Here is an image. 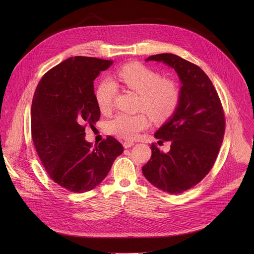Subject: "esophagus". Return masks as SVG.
Here are the masks:
<instances>
[{
  "mask_svg": "<svg viewBox=\"0 0 254 254\" xmlns=\"http://www.w3.org/2000/svg\"><path fill=\"white\" fill-rule=\"evenodd\" d=\"M123 144H124V148H125V149H128V148H130V147L133 146L134 142L131 141V140H125V141L123 142Z\"/></svg>",
  "mask_w": 254,
  "mask_h": 254,
  "instance_id": "esophagus-1",
  "label": "esophagus"
}]
</instances>
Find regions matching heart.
Returning a JSON list of instances; mask_svg holds the SVG:
<instances>
[{"label":"heart","instance_id":"obj_1","mask_svg":"<svg viewBox=\"0 0 254 254\" xmlns=\"http://www.w3.org/2000/svg\"><path fill=\"white\" fill-rule=\"evenodd\" d=\"M116 85L137 93V110L142 111L135 115L121 113L107 122V131L123 138H132L148 127L149 119L143 111L154 121L163 122L175 114L181 99L177 82L163 79L161 73L146 65L128 63L117 71L114 81L105 79L98 84L95 99L102 113L112 111L118 92Z\"/></svg>","mask_w":254,"mask_h":254}]
</instances>
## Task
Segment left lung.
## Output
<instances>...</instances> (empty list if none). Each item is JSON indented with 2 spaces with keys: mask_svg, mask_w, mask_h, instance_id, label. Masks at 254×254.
I'll use <instances>...</instances> for the list:
<instances>
[{
  "mask_svg": "<svg viewBox=\"0 0 254 254\" xmlns=\"http://www.w3.org/2000/svg\"><path fill=\"white\" fill-rule=\"evenodd\" d=\"M150 60L173 67L182 86L177 111L155 133L159 144L171 141V150L164 153L152 143V157L141 171L158 189L180 194L201 182L212 169L225 132L224 111L212 81L199 66L170 53L152 55Z\"/></svg>",
  "mask_w": 254,
  "mask_h": 254,
  "instance_id": "obj_1",
  "label": "left lung"
}]
</instances>
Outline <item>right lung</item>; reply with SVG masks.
Wrapping results in <instances>:
<instances>
[{
    "label": "right lung",
    "instance_id": "1",
    "mask_svg": "<svg viewBox=\"0 0 254 254\" xmlns=\"http://www.w3.org/2000/svg\"><path fill=\"white\" fill-rule=\"evenodd\" d=\"M113 60L70 57L43 75L31 107V131L36 152L49 177L74 193L95 188L124 152L108 135L92 147L85 127L100 118L93 80Z\"/></svg>",
    "mask_w": 254,
    "mask_h": 254
}]
</instances>
